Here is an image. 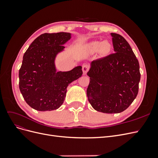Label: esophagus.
<instances>
[{
	"mask_svg": "<svg viewBox=\"0 0 158 158\" xmlns=\"http://www.w3.org/2000/svg\"><path fill=\"white\" fill-rule=\"evenodd\" d=\"M88 69H89V66L86 64H84L82 66V71H83V74L85 75L86 74L87 72L88 71Z\"/></svg>",
	"mask_w": 158,
	"mask_h": 158,
	"instance_id": "obj_1",
	"label": "esophagus"
}]
</instances>
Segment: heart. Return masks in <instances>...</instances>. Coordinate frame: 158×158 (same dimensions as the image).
<instances>
[{"instance_id": "heart-1", "label": "heart", "mask_w": 158, "mask_h": 158, "mask_svg": "<svg viewBox=\"0 0 158 158\" xmlns=\"http://www.w3.org/2000/svg\"><path fill=\"white\" fill-rule=\"evenodd\" d=\"M88 47L91 52H96L99 49L100 52L105 54L110 50L111 45L107 41L102 42L99 41H94L89 43Z\"/></svg>"}]
</instances>
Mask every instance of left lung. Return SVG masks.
I'll return each instance as SVG.
<instances>
[{
  "label": "left lung",
  "mask_w": 158,
  "mask_h": 158,
  "mask_svg": "<svg viewBox=\"0 0 158 158\" xmlns=\"http://www.w3.org/2000/svg\"><path fill=\"white\" fill-rule=\"evenodd\" d=\"M114 53L90 63L87 97L92 107L105 113H118L136 98L140 66L132 49L121 35L111 33Z\"/></svg>",
  "instance_id": "1"
}]
</instances>
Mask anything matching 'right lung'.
Returning <instances> with one entry per match:
<instances>
[{
    "label": "right lung",
    "instance_id": "right-lung-1",
    "mask_svg": "<svg viewBox=\"0 0 158 158\" xmlns=\"http://www.w3.org/2000/svg\"><path fill=\"white\" fill-rule=\"evenodd\" d=\"M72 35L69 32L45 33L31 43L23 55L19 88L26 102L37 111L59 108L68 85L82 75L81 66L69 71L56 70V56L64 51V45Z\"/></svg>",
    "mask_w": 158,
    "mask_h": 158
}]
</instances>
